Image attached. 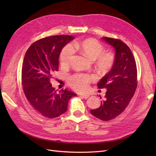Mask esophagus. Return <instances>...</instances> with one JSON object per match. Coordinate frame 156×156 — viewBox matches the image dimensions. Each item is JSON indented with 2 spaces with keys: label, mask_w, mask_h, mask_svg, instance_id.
Segmentation results:
<instances>
[{
  "label": "esophagus",
  "mask_w": 156,
  "mask_h": 156,
  "mask_svg": "<svg viewBox=\"0 0 156 156\" xmlns=\"http://www.w3.org/2000/svg\"><path fill=\"white\" fill-rule=\"evenodd\" d=\"M79 95L84 99H87L90 96L89 94H80Z\"/></svg>",
  "instance_id": "esophagus-1"
}]
</instances>
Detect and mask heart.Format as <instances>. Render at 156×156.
I'll return each mask as SVG.
<instances>
[{
	"instance_id": "1",
	"label": "heart",
	"mask_w": 156,
	"mask_h": 156,
	"mask_svg": "<svg viewBox=\"0 0 156 156\" xmlns=\"http://www.w3.org/2000/svg\"><path fill=\"white\" fill-rule=\"evenodd\" d=\"M74 48L88 59L95 61L96 69L101 75L107 73L114 64V54L110 51H103L104 47L95 39L87 38L75 42ZM73 52L71 45L68 44L64 47L60 55L61 65L66 66L69 64ZM94 79V77L91 75L75 74L68 79V83L74 89L83 91L87 89L89 83Z\"/></svg>"
}]
</instances>
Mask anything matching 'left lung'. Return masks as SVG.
<instances>
[{"mask_svg":"<svg viewBox=\"0 0 156 156\" xmlns=\"http://www.w3.org/2000/svg\"><path fill=\"white\" fill-rule=\"evenodd\" d=\"M101 40L114 48L115 62L97 84L99 88H106L104 100L100 107L90 110V113L99 119L108 121L120 115L128 105L137 85V72L128 46L118 39L103 37Z\"/></svg>","mask_w":156,"mask_h":156,"instance_id":"1","label":"left lung"}]
</instances>
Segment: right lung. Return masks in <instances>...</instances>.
I'll return each mask as SVG.
<instances>
[{
  "label": "right lung",
  "instance_id": "right-lung-1",
  "mask_svg": "<svg viewBox=\"0 0 156 156\" xmlns=\"http://www.w3.org/2000/svg\"><path fill=\"white\" fill-rule=\"evenodd\" d=\"M74 37L53 36L35 41L26 52L22 67V84L28 101L40 114L49 119L67 111L71 98L77 96L68 90L57 91L51 79L58 70V58L62 48Z\"/></svg>",
  "mask_w": 156,
  "mask_h": 156
}]
</instances>
